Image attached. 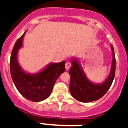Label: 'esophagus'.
I'll return each instance as SVG.
<instances>
[{
	"label": "esophagus",
	"mask_w": 128,
	"mask_h": 128,
	"mask_svg": "<svg viewBox=\"0 0 128 128\" xmlns=\"http://www.w3.org/2000/svg\"><path fill=\"white\" fill-rule=\"evenodd\" d=\"M70 66H71V64L69 62H67L65 64V68H66V70H69Z\"/></svg>",
	"instance_id": "esophagus-1"
}]
</instances>
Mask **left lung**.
Returning a JSON list of instances; mask_svg holds the SVG:
<instances>
[{"mask_svg":"<svg viewBox=\"0 0 128 128\" xmlns=\"http://www.w3.org/2000/svg\"><path fill=\"white\" fill-rule=\"evenodd\" d=\"M112 52V61L110 75L104 83L94 84L88 80L78 62L72 59V66L70 68V92L72 96L81 102H91L96 101L104 96L109 90L114 78L116 59L114 48L111 45Z\"/></svg>","mask_w":128,"mask_h":128,"instance_id":"obj_1","label":"left lung"}]
</instances>
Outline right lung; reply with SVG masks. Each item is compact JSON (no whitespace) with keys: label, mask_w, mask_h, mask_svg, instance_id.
<instances>
[{"label":"right lung","mask_w":128,"mask_h":128,"mask_svg":"<svg viewBox=\"0 0 128 128\" xmlns=\"http://www.w3.org/2000/svg\"><path fill=\"white\" fill-rule=\"evenodd\" d=\"M24 34L17 40L10 58V72L16 88L22 96L32 102L44 100L51 94L57 79L65 71V61L51 63L37 74H28L21 68L17 53L22 46Z\"/></svg>","instance_id":"add662e5"}]
</instances>
